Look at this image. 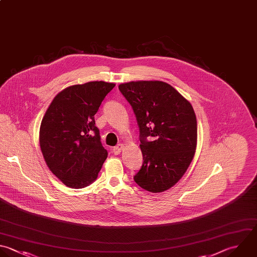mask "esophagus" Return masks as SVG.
Returning a JSON list of instances; mask_svg holds the SVG:
<instances>
[{
	"instance_id": "1",
	"label": "esophagus",
	"mask_w": 257,
	"mask_h": 257,
	"mask_svg": "<svg viewBox=\"0 0 257 257\" xmlns=\"http://www.w3.org/2000/svg\"><path fill=\"white\" fill-rule=\"evenodd\" d=\"M123 148H124V145L119 144V145H117L116 147H114V148L112 149V152H113L114 155H118V154L121 153V151L123 150Z\"/></svg>"
}]
</instances>
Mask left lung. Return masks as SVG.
Returning <instances> with one entry per match:
<instances>
[{
    "label": "left lung",
    "instance_id": "1",
    "mask_svg": "<svg viewBox=\"0 0 257 257\" xmlns=\"http://www.w3.org/2000/svg\"><path fill=\"white\" fill-rule=\"evenodd\" d=\"M137 116L144 163L134 177L143 189L164 192L184 176L197 147V119L192 104L173 86L159 80L118 85ZM153 136V141H146Z\"/></svg>",
    "mask_w": 257,
    "mask_h": 257
}]
</instances>
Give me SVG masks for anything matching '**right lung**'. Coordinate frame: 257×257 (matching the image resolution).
Wrapping results in <instances>:
<instances>
[{
	"label": "right lung",
	"instance_id": "add662e5",
	"mask_svg": "<svg viewBox=\"0 0 257 257\" xmlns=\"http://www.w3.org/2000/svg\"><path fill=\"white\" fill-rule=\"evenodd\" d=\"M114 86L105 81L68 86L54 97L43 116L39 132L42 155L67 187L80 189L94 182L107 158L94 114Z\"/></svg>",
	"mask_w": 257,
	"mask_h": 257
}]
</instances>
